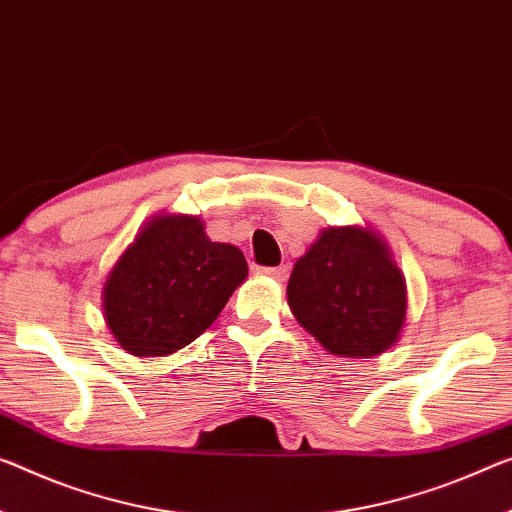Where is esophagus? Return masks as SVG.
I'll use <instances>...</instances> for the list:
<instances>
[{"label":"esophagus","instance_id":"1","mask_svg":"<svg viewBox=\"0 0 512 512\" xmlns=\"http://www.w3.org/2000/svg\"><path fill=\"white\" fill-rule=\"evenodd\" d=\"M256 274H261V277H270V279L283 281V279L288 277V267H283V265H279V267H263V265H258L256 267Z\"/></svg>","mask_w":512,"mask_h":512}]
</instances>
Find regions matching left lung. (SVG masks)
Masks as SVG:
<instances>
[{
	"label": "left lung",
	"instance_id": "8db88e82",
	"mask_svg": "<svg viewBox=\"0 0 512 512\" xmlns=\"http://www.w3.org/2000/svg\"><path fill=\"white\" fill-rule=\"evenodd\" d=\"M293 316L332 355L373 357L396 343L407 311L405 279L368 229H327L295 263Z\"/></svg>",
	"mask_w": 512,
	"mask_h": 512
}]
</instances>
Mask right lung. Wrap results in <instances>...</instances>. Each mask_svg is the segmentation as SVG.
Wrapping results in <instances>:
<instances>
[{"label":"right lung","instance_id":"1","mask_svg":"<svg viewBox=\"0 0 512 512\" xmlns=\"http://www.w3.org/2000/svg\"><path fill=\"white\" fill-rule=\"evenodd\" d=\"M247 272L242 251L210 242L196 217H157L109 274L105 320L132 355H171L206 332Z\"/></svg>","mask_w":512,"mask_h":512}]
</instances>
